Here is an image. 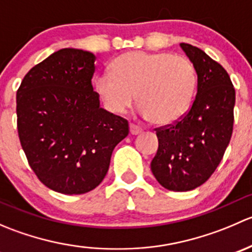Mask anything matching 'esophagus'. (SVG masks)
<instances>
[{"label": "esophagus", "instance_id": "obj_1", "mask_svg": "<svg viewBox=\"0 0 252 252\" xmlns=\"http://www.w3.org/2000/svg\"><path fill=\"white\" fill-rule=\"evenodd\" d=\"M129 130H130L131 135H138V134L141 133L142 129L139 128V126H134V124H130V126H129Z\"/></svg>", "mask_w": 252, "mask_h": 252}]
</instances>
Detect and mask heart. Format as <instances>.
<instances>
[{
    "mask_svg": "<svg viewBox=\"0 0 252 252\" xmlns=\"http://www.w3.org/2000/svg\"><path fill=\"white\" fill-rule=\"evenodd\" d=\"M94 86L112 113H124L136 97L142 118L152 119L157 126H168L189 110L196 72L184 56L131 51L113 61L111 74L94 79Z\"/></svg>",
    "mask_w": 252,
    "mask_h": 252,
    "instance_id": "b5f03b06",
    "label": "heart"
}]
</instances>
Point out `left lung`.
<instances>
[{
    "label": "left lung",
    "instance_id": "left-lung-1",
    "mask_svg": "<svg viewBox=\"0 0 252 252\" xmlns=\"http://www.w3.org/2000/svg\"><path fill=\"white\" fill-rule=\"evenodd\" d=\"M180 47L197 74V93L179 122L156 130L158 150L151 171L166 189L189 191L222 161L233 133L235 90L224 68L204 51L184 42Z\"/></svg>",
    "mask_w": 252,
    "mask_h": 252
}]
</instances>
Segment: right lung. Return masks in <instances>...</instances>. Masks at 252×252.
<instances>
[{
  "label": "right lung",
  "mask_w": 252,
  "mask_h": 252,
  "mask_svg": "<svg viewBox=\"0 0 252 252\" xmlns=\"http://www.w3.org/2000/svg\"><path fill=\"white\" fill-rule=\"evenodd\" d=\"M95 55L62 48L27 73L17 91L19 140L30 167L53 191L79 195L106 177L128 121L100 106Z\"/></svg>",
  "instance_id": "add662e5"
}]
</instances>
